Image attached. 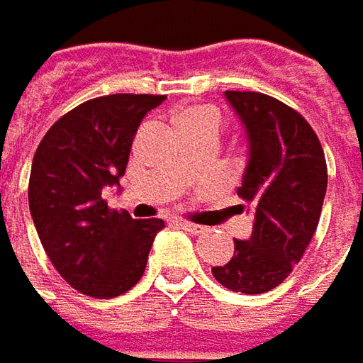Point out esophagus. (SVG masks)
Returning <instances> with one entry per match:
<instances>
[{"instance_id": "obj_1", "label": "esophagus", "mask_w": 363, "mask_h": 363, "mask_svg": "<svg viewBox=\"0 0 363 363\" xmlns=\"http://www.w3.org/2000/svg\"><path fill=\"white\" fill-rule=\"evenodd\" d=\"M177 226H179L182 230L189 232V234H202V232H206L203 226H200V224H194V222H188V220H179V222H177Z\"/></svg>"}]
</instances>
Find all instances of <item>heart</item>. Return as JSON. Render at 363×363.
Masks as SVG:
<instances>
[{"label": "heart", "mask_w": 363, "mask_h": 363, "mask_svg": "<svg viewBox=\"0 0 363 363\" xmlns=\"http://www.w3.org/2000/svg\"><path fill=\"white\" fill-rule=\"evenodd\" d=\"M222 117L210 106H191L177 115V129H191V127H212L220 131Z\"/></svg>", "instance_id": "obj_1"}]
</instances>
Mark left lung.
I'll return each mask as SVG.
<instances>
[{
  "label": "left lung",
  "instance_id": "8db88e82",
  "mask_svg": "<svg viewBox=\"0 0 363 363\" xmlns=\"http://www.w3.org/2000/svg\"><path fill=\"white\" fill-rule=\"evenodd\" d=\"M246 127L250 157L238 198L252 212V236L214 267L220 285L258 295L293 272L313 238L328 189L325 153L305 117L262 92L226 91Z\"/></svg>",
  "mask_w": 363,
  "mask_h": 363
}]
</instances>
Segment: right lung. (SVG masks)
Returning a JSON list of instances; mask_svg holds the SVG:
<instances>
[{
    "instance_id": "right-lung-1",
    "label": "right lung",
    "mask_w": 363,
    "mask_h": 363,
    "mask_svg": "<svg viewBox=\"0 0 363 363\" xmlns=\"http://www.w3.org/2000/svg\"><path fill=\"white\" fill-rule=\"evenodd\" d=\"M165 94H106L56 121L35 149L28 200L50 262L80 293L111 299L143 277L160 218L133 220L101 191L119 184L141 119Z\"/></svg>"
}]
</instances>
